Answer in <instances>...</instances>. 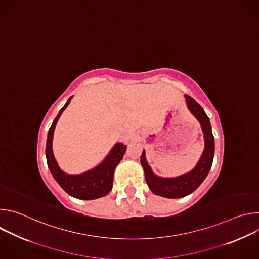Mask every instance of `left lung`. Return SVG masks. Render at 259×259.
<instances>
[{"mask_svg":"<svg viewBox=\"0 0 259 259\" xmlns=\"http://www.w3.org/2000/svg\"><path fill=\"white\" fill-rule=\"evenodd\" d=\"M191 113L200 122L205 139V149L197 166L189 173L174 178H163L153 173L145 160V153L142 152L140 163L144 170L145 180L151 191L161 197L176 199L190 195L196 191L208 175L214 158V137L211 124L203 107L191 96L184 95Z\"/></svg>","mask_w":259,"mask_h":259,"instance_id":"obj_1","label":"left lung"}]
</instances>
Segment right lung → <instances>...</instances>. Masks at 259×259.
Here are the masks:
<instances>
[{
    "mask_svg": "<svg viewBox=\"0 0 259 259\" xmlns=\"http://www.w3.org/2000/svg\"><path fill=\"white\" fill-rule=\"evenodd\" d=\"M72 97V96H71ZM71 97L68 98L63 107L59 110L49 131L46 142L47 164L54 179L59 186L71 197L80 200H94L106 196L113 188L114 172L117 165L123 159L126 152V145L119 142L107 155L104 161L97 167L77 175L64 173L58 166L52 150V139L56 123L63 110L69 104Z\"/></svg>",
    "mask_w": 259,
    "mask_h": 259,
    "instance_id": "add662e5",
    "label": "right lung"
}]
</instances>
